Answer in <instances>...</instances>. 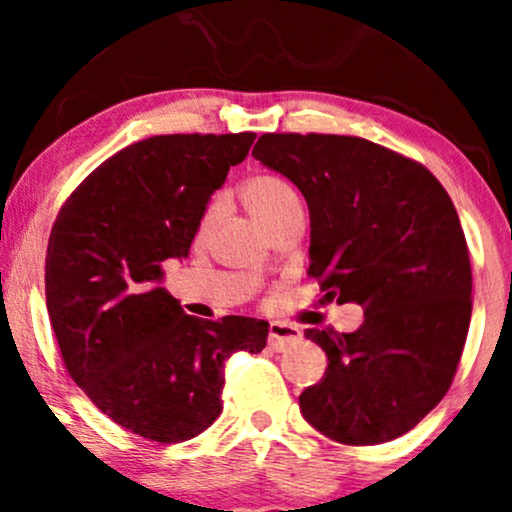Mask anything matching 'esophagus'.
<instances>
[{
	"mask_svg": "<svg viewBox=\"0 0 512 512\" xmlns=\"http://www.w3.org/2000/svg\"><path fill=\"white\" fill-rule=\"evenodd\" d=\"M301 339V330L286 322H269V346L276 351L286 349V346L296 344Z\"/></svg>",
	"mask_w": 512,
	"mask_h": 512,
	"instance_id": "obj_1",
	"label": "esophagus"
}]
</instances>
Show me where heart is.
Returning <instances> with one entry per match:
<instances>
[{
    "label": "heart",
    "instance_id": "heart-1",
    "mask_svg": "<svg viewBox=\"0 0 512 512\" xmlns=\"http://www.w3.org/2000/svg\"><path fill=\"white\" fill-rule=\"evenodd\" d=\"M240 199H243L245 209L255 216V221H260V226L267 233L272 231L286 214H291L293 209H301L293 187L286 180L276 178V175H252V178H248L240 185ZM214 221L216 209L209 207L204 211L202 221H199V238H207Z\"/></svg>",
    "mask_w": 512,
    "mask_h": 512
}]
</instances>
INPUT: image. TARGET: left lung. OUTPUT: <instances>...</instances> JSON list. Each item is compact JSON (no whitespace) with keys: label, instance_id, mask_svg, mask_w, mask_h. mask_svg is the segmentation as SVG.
<instances>
[{"label":"left lung","instance_id":"obj_1","mask_svg":"<svg viewBox=\"0 0 512 512\" xmlns=\"http://www.w3.org/2000/svg\"><path fill=\"white\" fill-rule=\"evenodd\" d=\"M252 156L301 190L325 301L356 303V332L305 330L327 354L301 414L322 436H404L445 397L472 317V267L455 204L421 163L361 137L262 134Z\"/></svg>","mask_w":512,"mask_h":512}]
</instances>
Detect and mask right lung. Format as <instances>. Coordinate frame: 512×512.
Here are the masks:
<instances>
[{
	"label": "right lung",
	"mask_w": 512,
	"mask_h": 512,
	"mask_svg": "<svg viewBox=\"0 0 512 512\" xmlns=\"http://www.w3.org/2000/svg\"><path fill=\"white\" fill-rule=\"evenodd\" d=\"M252 142V132L163 134L127 146L52 226L45 298L64 366L105 416L156 443L214 424L226 358L267 344L264 320H199L161 286L163 262L190 255L211 195Z\"/></svg>",
	"instance_id": "obj_1"
}]
</instances>
